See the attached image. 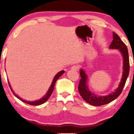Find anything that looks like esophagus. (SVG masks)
Masks as SVG:
<instances>
[{
    "label": "esophagus",
    "mask_w": 134,
    "mask_h": 134,
    "mask_svg": "<svg viewBox=\"0 0 134 134\" xmlns=\"http://www.w3.org/2000/svg\"><path fill=\"white\" fill-rule=\"evenodd\" d=\"M71 69L73 71H77L79 69V66L77 65H73L71 66Z\"/></svg>",
    "instance_id": "esophagus-1"
}]
</instances>
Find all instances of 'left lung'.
I'll return each mask as SVG.
<instances>
[{
    "instance_id": "obj_1",
    "label": "left lung",
    "mask_w": 134,
    "mask_h": 134,
    "mask_svg": "<svg viewBox=\"0 0 134 134\" xmlns=\"http://www.w3.org/2000/svg\"><path fill=\"white\" fill-rule=\"evenodd\" d=\"M113 41H111V44L110 45V49H119L123 57V72H122V77L121 80L119 87L114 92L111 93L107 96H97L89 90L87 85V76L84 72L83 69H80V75L81 79L80 80L79 84L78 86L79 92L80 96L85 100L91 105L94 106H100L109 104L115 99H116L121 93L122 89L125 85L126 80L129 76L130 66H129V54L127 46L124 44L121 38L116 33L113 32Z\"/></svg>"
}]
</instances>
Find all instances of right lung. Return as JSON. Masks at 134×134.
Here are the masks:
<instances>
[{"label": "right lung", "mask_w": 134, "mask_h": 134, "mask_svg": "<svg viewBox=\"0 0 134 134\" xmlns=\"http://www.w3.org/2000/svg\"><path fill=\"white\" fill-rule=\"evenodd\" d=\"M64 72H65V71L63 70V71H60V72L57 73V74L55 75V76L54 77V79H53V81H52V84H51V85L50 88H49V90L47 91V92L45 96H44L43 98L40 99V100H35V101H32V102H31V101H27V100H25L23 99L20 98L18 96H17V95H16V94H15V93H14V91H13V90H12V87H11V86H10V83H9V82H8V84H9V86H10V88L11 90H12V91L13 92V93L14 96H15L16 97V98H18V99H19V100H22V101L24 102H25V103H27V104H30V105H41V104H43V103H44V102H46L47 100H48V99H49V98H50L51 95L52 94V92H53V90H54V86H55V84L56 81L58 80V79L59 78L60 76H62V74H63Z\"/></svg>", "instance_id": "right-lung-1"}]
</instances>
